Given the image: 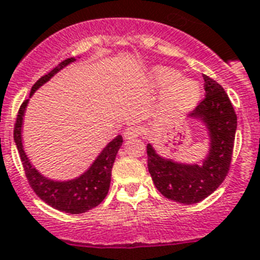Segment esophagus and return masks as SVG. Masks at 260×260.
<instances>
[{"instance_id":"obj_1","label":"esophagus","mask_w":260,"mask_h":260,"mask_svg":"<svg viewBox=\"0 0 260 260\" xmlns=\"http://www.w3.org/2000/svg\"><path fill=\"white\" fill-rule=\"evenodd\" d=\"M139 134H141V130H139V127H137V126H130V127L125 128V132H123L125 139L137 138V137H139Z\"/></svg>"}]
</instances>
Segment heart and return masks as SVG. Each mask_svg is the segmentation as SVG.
I'll use <instances>...</instances> for the list:
<instances>
[{
  "instance_id": "1",
  "label": "heart",
  "mask_w": 260,
  "mask_h": 260,
  "mask_svg": "<svg viewBox=\"0 0 260 260\" xmlns=\"http://www.w3.org/2000/svg\"><path fill=\"white\" fill-rule=\"evenodd\" d=\"M151 81L158 89H167L164 109L171 114L190 110L201 96V86L190 78H181V73L166 66H158L151 72Z\"/></svg>"
}]
</instances>
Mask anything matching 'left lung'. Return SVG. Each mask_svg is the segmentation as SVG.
I'll return each instance as SVG.
<instances>
[{
  "instance_id": "8db88e82",
  "label": "left lung",
  "mask_w": 260,
  "mask_h": 260,
  "mask_svg": "<svg viewBox=\"0 0 260 260\" xmlns=\"http://www.w3.org/2000/svg\"><path fill=\"white\" fill-rule=\"evenodd\" d=\"M205 100L195 107L190 119L205 126L209 151L205 158L186 164L162 156L147 143V167L158 191L174 202L192 205L207 198L219 187L230 169L237 114L219 83L207 76Z\"/></svg>"
}]
</instances>
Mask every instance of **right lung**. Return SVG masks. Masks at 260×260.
I'll return each mask as SVG.
<instances>
[{
	"instance_id": "right-lung-1",
	"label": "right lung",
	"mask_w": 260,
	"mask_h": 260,
	"mask_svg": "<svg viewBox=\"0 0 260 260\" xmlns=\"http://www.w3.org/2000/svg\"><path fill=\"white\" fill-rule=\"evenodd\" d=\"M74 61H77V58H68L65 61H62L57 68L53 69L50 73H48L46 76L41 77L30 90L29 98H31V95L42 85L48 82L49 79L53 78L59 70H62ZM27 104H29V100L25 101L19 107L16 126H14V142H16L17 150H18L21 160H22V166L25 169L27 181L34 192L49 206L59 210V211L69 212V214H82V212L94 209L95 206H98L104 201L109 192L111 182V169L114 165L118 150L121 149L122 143H123L122 135H117L113 141L107 143L94 159L93 164L90 165L89 169L83 171L81 175L73 178V179H68V181L50 179V178L45 177L44 174H41L33 166L26 151L23 149L22 126L23 115L26 111Z\"/></svg>"
}]
</instances>
